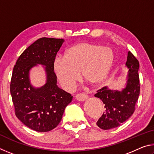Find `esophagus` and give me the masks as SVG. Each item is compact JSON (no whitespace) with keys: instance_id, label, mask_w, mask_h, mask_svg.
<instances>
[{"instance_id":"obj_1","label":"esophagus","mask_w":154,"mask_h":154,"mask_svg":"<svg viewBox=\"0 0 154 154\" xmlns=\"http://www.w3.org/2000/svg\"><path fill=\"white\" fill-rule=\"evenodd\" d=\"M88 96L85 94H77L75 96V98L78 101H84L87 100Z\"/></svg>"}]
</instances>
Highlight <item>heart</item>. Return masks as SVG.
Returning <instances> with one entry per match:
<instances>
[{
	"mask_svg": "<svg viewBox=\"0 0 154 154\" xmlns=\"http://www.w3.org/2000/svg\"><path fill=\"white\" fill-rule=\"evenodd\" d=\"M114 56L110 49L98 44L79 43L71 46L64 57H56L53 62V71L64 90L73 89L82 78L91 85L102 83L111 71Z\"/></svg>",
	"mask_w": 154,
	"mask_h": 154,
	"instance_id": "1",
	"label": "heart"
}]
</instances>
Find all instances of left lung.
<instances>
[{
  "mask_svg": "<svg viewBox=\"0 0 154 154\" xmlns=\"http://www.w3.org/2000/svg\"><path fill=\"white\" fill-rule=\"evenodd\" d=\"M126 66L128 69L126 86L121 91L103 87L97 91L95 97L105 104V111L98 119L96 125L103 130L118 127L133 114L135 105L140 94L138 71L139 63L131 52H128Z\"/></svg>",
  "mask_w": 154,
  "mask_h": 154,
  "instance_id": "8db88e82",
  "label": "left lung"
}]
</instances>
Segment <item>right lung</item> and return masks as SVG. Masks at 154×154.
Masks as SVG:
<instances>
[{
	"label": "right lung",
	"mask_w": 154,
	"mask_h": 154,
	"mask_svg": "<svg viewBox=\"0 0 154 154\" xmlns=\"http://www.w3.org/2000/svg\"><path fill=\"white\" fill-rule=\"evenodd\" d=\"M63 38L43 37L21 54L14 67L10 92L15 116L23 124L37 132H48L60 122L66 106L71 102V94L56 85L53 62L64 43ZM37 64L45 66L46 83L40 88L29 82L30 69Z\"/></svg>",
	"instance_id": "obj_1"
}]
</instances>
